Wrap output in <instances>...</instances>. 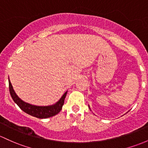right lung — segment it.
Segmentation results:
<instances>
[{
  "mask_svg": "<svg viewBox=\"0 0 148 148\" xmlns=\"http://www.w3.org/2000/svg\"><path fill=\"white\" fill-rule=\"evenodd\" d=\"M9 90H10V95L13 101L16 103L23 112L32 116L39 119L49 118V117L53 116L58 114L61 112L62 106L64 104L65 98H66V95H67V92H66L63 94L61 99L58 100V101H57L53 105L40 106L32 105V104L25 102L21 99H20L15 94V91H14L10 80H9Z\"/></svg>",
  "mask_w": 148,
  "mask_h": 148,
  "instance_id": "right-lung-1",
  "label": "right lung"
}]
</instances>
